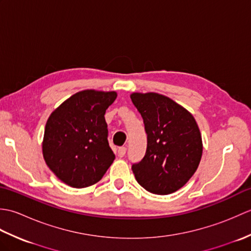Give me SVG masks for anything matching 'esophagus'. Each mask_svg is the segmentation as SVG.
Returning <instances> with one entry per match:
<instances>
[{
	"label": "esophagus",
	"mask_w": 251,
	"mask_h": 251,
	"mask_svg": "<svg viewBox=\"0 0 251 251\" xmlns=\"http://www.w3.org/2000/svg\"><path fill=\"white\" fill-rule=\"evenodd\" d=\"M126 147H120L119 150H117V154H119L120 157H123L126 154Z\"/></svg>",
	"instance_id": "1"
}]
</instances>
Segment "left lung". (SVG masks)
Wrapping results in <instances>:
<instances>
[{"mask_svg":"<svg viewBox=\"0 0 251 251\" xmlns=\"http://www.w3.org/2000/svg\"><path fill=\"white\" fill-rule=\"evenodd\" d=\"M148 135L146 155L132 165L137 182L154 194L174 193L188 182L199 167L202 141L190 112L157 93H132Z\"/></svg>","mask_w":251,"mask_h":251,"instance_id":"obj_1","label":"left lung"}]
</instances>
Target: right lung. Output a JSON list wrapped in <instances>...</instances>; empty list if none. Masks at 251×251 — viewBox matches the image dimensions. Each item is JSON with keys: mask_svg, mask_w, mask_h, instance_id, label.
<instances>
[{"mask_svg": "<svg viewBox=\"0 0 251 251\" xmlns=\"http://www.w3.org/2000/svg\"><path fill=\"white\" fill-rule=\"evenodd\" d=\"M116 97V92L82 90L51 112L42 151L46 165L63 183L87 188L97 183L113 163L104 114Z\"/></svg>", "mask_w": 251, "mask_h": 251, "instance_id": "right-lung-1", "label": "right lung"}]
</instances>
